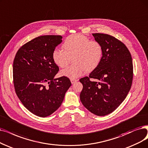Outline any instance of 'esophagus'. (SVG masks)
<instances>
[{
  "label": "esophagus",
  "mask_w": 148,
  "mask_h": 148,
  "mask_svg": "<svg viewBox=\"0 0 148 148\" xmlns=\"http://www.w3.org/2000/svg\"><path fill=\"white\" fill-rule=\"evenodd\" d=\"M70 81H71V82H72V84H74L75 82H76V81H78V79H71Z\"/></svg>",
  "instance_id": "esophagus-1"
}]
</instances>
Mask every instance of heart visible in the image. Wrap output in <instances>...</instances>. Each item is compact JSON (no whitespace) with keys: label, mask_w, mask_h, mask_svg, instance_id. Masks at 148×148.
<instances>
[{"label":"heart","mask_w":148,"mask_h":148,"mask_svg":"<svg viewBox=\"0 0 148 148\" xmlns=\"http://www.w3.org/2000/svg\"><path fill=\"white\" fill-rule=\"evenodd\" d=\"M62 49L53 51V61L58 67L64 68L72 58L74 64L62 70L61 74L73 79L82 76L86 71L90 72L97 68L103 55L102 45L82 34H73L67 37L62 44Z\"/></svg>","instance_id":"heart-1"}]
</instances>
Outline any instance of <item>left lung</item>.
<instances>
[{
	"instance_id": "1",
	"label": "left lung",
	"mask_w": 148,
	"mask_h": 148,
	"mask_svg": "<svg viewBox=\"0 0 148 148\" xmlns=\"http://www.w3.org/2000/svg\"><path fill=\"white\" fill-rule=\"evenodd\" d=\"M93 36L102 45L103 55L98 67L79 79L83 85L80 99L92 113L104 116L119 107L131 89L132 59L127 47L114 36L102 33Z\"/></svg>"
}]
</instances>
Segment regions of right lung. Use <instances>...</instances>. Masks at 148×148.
I'll use <instances>...</instances> for the list:
<instances>
[{
	"label": "right lung",
	"instance_id": "1",
	"mask_svg": "<svg viewBox=\"0 0 148 148\" xmlns=\"http://www.w3.org/2000/svg\"><path fill=\"white\" fill-rule=\"evenodd\" d=\"M62 38L60 35L35 38L23 45L14 59L16 93L23 105L38 116H49L60 108L72 85L66 76L54 79L59 67L51 55Z\"/></svg>",
	"mask_w": 148,
	"mask_h": 148
}]
</instances>
